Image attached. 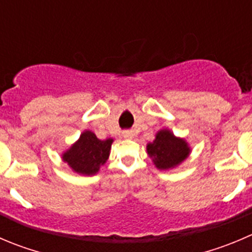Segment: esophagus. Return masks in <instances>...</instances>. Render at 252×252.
<instances>
[{
  "mask_svg": "<svg viewBox=\"0 0 252 252\" xmlns=\"http://www.w3.org/2000/svg\"><path fill=\"white\" fill-rule=\"evenodd\" d=\"M123 136H124V138H126V139L134 138V131H133V130H126V131H123Z\"/></svg>",
  "mask_w": 252,
  "mask_h": 252,
  "instance_id": "obj_1",
  "label": "esophagus"
}]
</instances>
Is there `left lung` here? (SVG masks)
Returning a JSON list of instances; mask_svg holds the SVG:
<instances>
[{"label": "left lung", "mask_w": 252, "mask_h": 252, "mask_svg": "<svg viewBox=\"0 0 252 252\" xmlns=\"http://www.w3.org/2000/svg\"><path fill=\"white\" fill-rule=\"evenodd\" d=\"M148 155L158 170H170L188 158L191 149L185 139L177 138L168 129L158 131L155 140L146 145Z\"/></svg>", "instance_id": "obj_1"}]
</instances>
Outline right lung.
<instances>
[{"label":"right lung","mask_w":252,"mask_h":252,"mask_svg":"<svg viewBox=\"0 0 252 252\" xmlns=\"http://www.w3.org/2000/svg\"><path fill=\"white\" fill-rule=\"evenodd\" d=\"M113 139L99 140L91 130H85L80 139L63 154V160L80 175L92 176L108 160Z\"/></svg>","instance_id":"1"}]
</instances>
